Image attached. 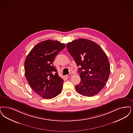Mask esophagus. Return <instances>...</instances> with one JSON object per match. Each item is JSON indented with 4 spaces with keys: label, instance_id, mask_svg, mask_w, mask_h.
Returning <instances> with one entry per match:
<instances>
[{
    "label": "esophagus",
    "instance_id": "obj_1",
    "mask_svg": "<svg viewBox=\"0 0 133 133\" xmlns=\"http://www.w3.org/2000/svg\"><path fill=\"white\" fill-rule=\"evenodd\" d=\"M71 75H72L71 74L67 75H66V76H65V77H66V78H70V77L71 76Z\"/></svg>",
    "mask_w": 133,
    "mask_h": 133
}]
</instances>
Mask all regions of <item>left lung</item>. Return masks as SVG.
<instances>
[{
    "label": "left lung",
    "mask_w": 133,
    "mask_h": 133,
    "mask_svg": "<svg viewBox=\"0 0 133 133\" xmlns=\"http://www.w3.org/2000/svg\"><path fill=\"white\" fill-rule=\"evenodd\" d=\"M66 46L77 64L81 82L75 86L82 96H92L105 87L110 75V64L106 54L96 43L79 38Z\"/></svg>",
    "instance_id": "8db88e82"
}]
</instances>
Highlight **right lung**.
<instances>
[{
  "instance_id": "obj_1",
  "label": "right lung",
  "mask_w": 133,
  "mask_h": 133,
  "mask_svg": "<svg viewBox=\"0 0 133 133\" xmlns=\"http://www.w3.org/2000/svg\"><path fill=\"white\" fill-rule=\"evenodd\" d=\"M65 48L58 41H44L32 48L25 59L26 78L32 89L43 98H52L61 92L64 81L53 63L56 55Z\"/></svg>"
}]
</instances>
